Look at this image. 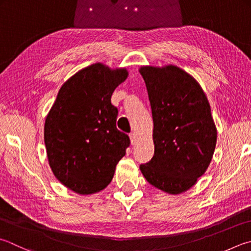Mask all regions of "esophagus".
Instances as JSON below:
<instances>
[{
    "label": "esophagus",
    "mask_w": 251,
    "mask_h": 251,
    "mask_svg": "<svg viewBox=\"0 0 251 251\" xmlns=\"http://www.w3.org/2000/svg\"><path fill=\"white\" fill-rule=\"evenodd\" d=\"M130 140H131V144L134 145L136 143V135L135 133H131L130 134Z\"/></svg>",
    "instance_id": "34e87169"
}]
</instances>
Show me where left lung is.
<instances>
[{
	"mask_svg": "<svg viewBox=\"0 0 251 251\" xmlns=\"http://www.w3.org/2000/svg\"><path fill=\"white\" fill-rule=\"evenodd\" d=\"M153 116L154 156L140 166L152 186L180 195L195 186L213 157L216 126L205 93L176 65L141 67Z\"/></svg>",
	"mask_w": 251,
	"mask_h": 251,
	"instance_id": "obj_1",
	"label": "left lung"
}]
</instances>
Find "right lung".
<instances>
[{"mask_svg":"<svg viewBox=\"0 0 251 251\" xmlns=\"http://www.w3.org/2000/svg\"><path fill=\"white\" fill-rule=\"evenodd\" d=\"M126 68L95 63L71 76L45 122L47 156L55 178L78 195H93L112 180L130 139L117 129L111 95L125 82Z\"/></svg>","mask_w":251,"mask_h":251,"instance_id":"1","label":"right lung"}]
</instances>
